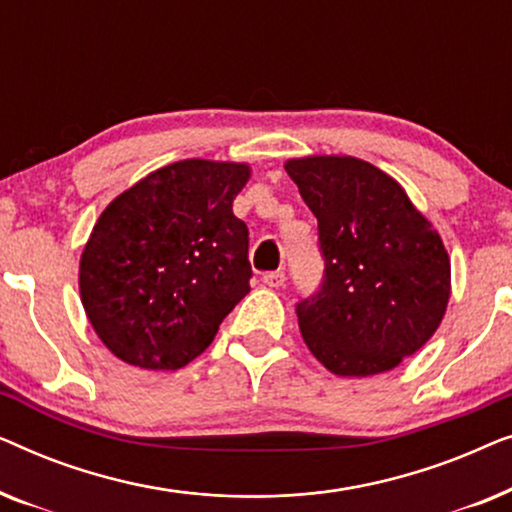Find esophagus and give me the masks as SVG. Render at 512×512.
<instances>
[{
	"mask_svg": "<svg viewBox=\"0 0 512 512\" xmlns=\"http://www.w3.org/2000/svg\"><path fill=\"white\" fill-rule=\"evenodd\" d=\"M263 282H265V286H270V289H279V286H284V282H286V275H284L282 270L265 272V275H263Z\"/></svg>",
	"mask_w": 512,
	"mask_h": 512,
	"instance_id": "esophagus-1",
	"label": "esophagus"
}]
</instances>
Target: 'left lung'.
Wrapping results in <instances>:
<instances>
[{
    "mask_svg": "<svg viewBox=\"0 0 512 512\" xmlns=\"http://www.w3.org/2000/svg\"><path fill=\"white\" fill-rule=\"evenodd\" d=\"M319 223L324 282L296 305L305 345L335 375L396 368L426 345L450 300L443 240L398 181L352 156L284 165Z\"/></svg>",
    "mask_w": 512,
    "mask_h": 512,
    "instance_id": "obj_1",
    "label": "left lung"
}]
</instances>
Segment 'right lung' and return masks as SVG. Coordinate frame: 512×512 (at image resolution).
I'll return each instance as SVG.
<instances>
[{
    "label": "right lung",
    "mask_w": 512,
    "mask_h": 512,
    "mask_svg": "<svg viewBox=\"0 0 512 512\" xmlns=\"http://www.w3.org/2000/svg\"><path fill=\"white\" fill-rule=\"evenodd\" d=\"M249 165L179 160L118 195L81 254V303L118 359L177 370L249 293V230L233 200Z\"/></svg>",
    "instance_id": "1"
}]
</instances>
